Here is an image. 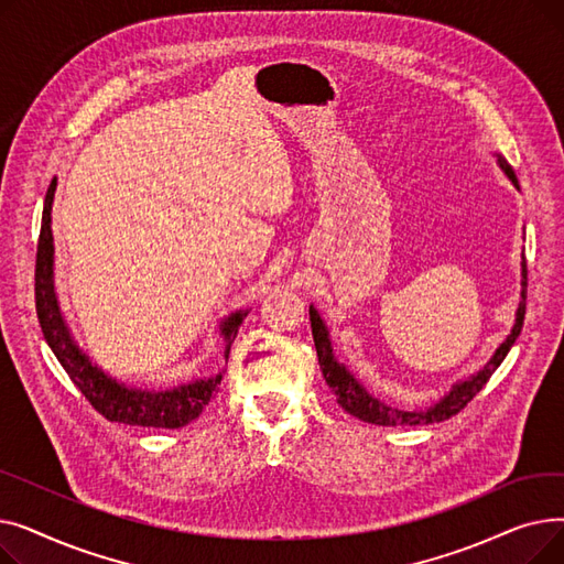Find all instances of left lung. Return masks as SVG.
<instances>
[{"label": "left lung", "mask_w": 564, "mask_h": 564, "mask_svg": "<svg viewBox=\"0 0 564 564\" xmlns=\"http://www.w3.org/2000/svg\"><path fill=\"white\" fill-rule=\"evenodd\" d=\"M496 158H498V166L502 169V173H506L512 181V185L519 189V181H517L512 166L508 164V160L502 155H496ZM525 274H528L525 258H521V302L517 308L514 327L510 329L508 338L496 347L494 357L487 361V366L462 381H455L446 395L438 398L434 404L421 406V409H400V406L387 404L383 400H377L372 393H368V389L349 372V368L336 359L327 324H324L317 308L311 304L308 315H311V329H313V340H315V349H317L319 370H322L324 379H327L329 389L334 391L336 402L347 413H351L354 419H359L364 423H372V425H381V427L430 425V423H441V421H448L451 416H455V413H459L473 398L482 391V387L489 381L494 370L502 364V359L508 357V351L512 349V345L517 343V338L521 334L523 315H525V281H528Z\"/></svg>", "instance_id": "left-lung-1"}]
</instances>
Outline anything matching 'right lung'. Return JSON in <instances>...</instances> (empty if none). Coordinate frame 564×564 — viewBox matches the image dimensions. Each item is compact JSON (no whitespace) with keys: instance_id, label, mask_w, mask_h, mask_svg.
I'll use <instances>...</instances> for the list:
<instances>
[{"instance_id":"1","label":"right lung","mask_w":564,"mask_h":564,"mask_svg":"<svg viewBox=\"0 0 564 564\" xmlns=\"http://www.w3.org/2000/svg\"><path fill=\"white\" fill-rule=\"evenodd\" d=\"M56 192V177L50 183L43 205V221L36 253V313L43 336L54 351L58 364L64 366L82 395L91 406L102 413L111 423H126L137 427H162L177 430L196 421L205 404L213 400L224 372L215 377H200L173 389H137L107 375L91 357L75 343L66 317L58 306L54 292V237H52V203ZM249 308L235 311L221 319L219 334L226 343L224 357L228 361L230 343L235 340L240 324L245 322Z\"/></svg>"}]
</instances>
